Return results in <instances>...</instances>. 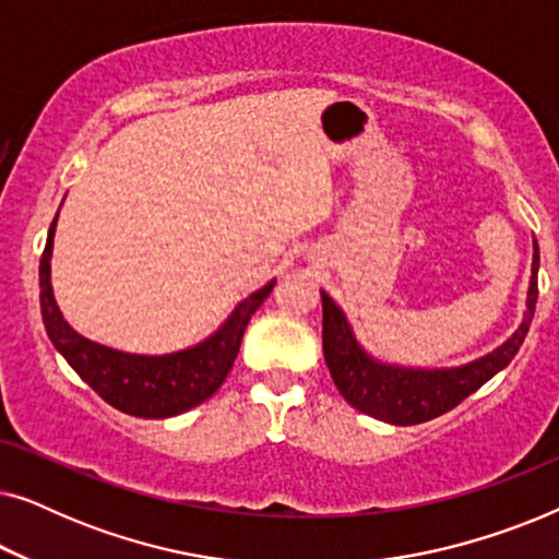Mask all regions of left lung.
<instances>
[{
	"mask_svg": "<svg viewBox=\"0 0 559 559\" xmlns=\"http://www.w3.org/2000/svg\"><path fill=\"white\" fill-rule=\"evenodd\" d=\"M537 272L539 247L534 241L532 277L522 323L511 333V338L491 354L455 366V369H407V366L379 361L366 354L361 343L356 341L346 312L331 300V295L320 293L323 297V354L343 400L364 415L389 425H419L457 407L465 396L478 392L488 379L507 369L516 350L522 348L534 308H537Z\"/></svg>",
	"mask_w": 559,
	"mask_h": 559,
	"instance_id": "8db88e82",
	"label": "left lung"
}]
</instances>
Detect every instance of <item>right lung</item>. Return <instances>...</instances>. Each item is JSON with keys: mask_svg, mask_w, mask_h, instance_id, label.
I'll return each mask as SVG.
<instances>
[{"mask_svg": "<svg viewBox=\"0 0 559 559\" xmlns=\"http://www.w3.org/2000/svg\"><path fill=\"white\" fill-rule=\"evenodd\" d=\"M56 224L58 216L52 218L48 241H45V251L40 257V310L48 338L71 364V369L104 402L134 417H173L198 407V404L216 394V389L224 384L226 373L231 371L251 316L264 302V297L272 293L274 280L236 305L226 323L193 348L175 350V354L165 356L124 354V350L83 338L81 333H75L66 323L50 285Z\"/></svg>", "mask_w": 559, "mask_h": 559, "instance_id": "obj_1", "label": "right lung"}]
</instances>
